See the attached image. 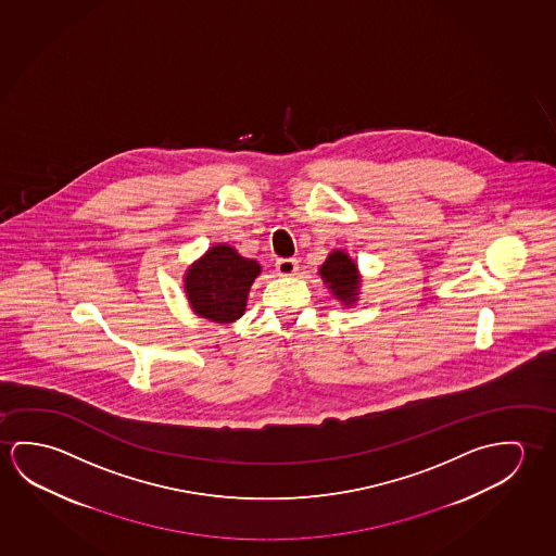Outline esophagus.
I'll return each instance as SVG.
<instances>
[{
	"label": "esophagus",
	"mask_w": 556,
	"mask_h": 556,
	"mask_svg": "<svg viewBox=\"0 0 556 556\" xmlns=\"http://www.w3.org/2000/svg\"><path fill=\"white\" fill-rule=\"evenodd\" d=\"M276 270L282 276H291V274L298 273V261L295 258H278Z\"/></svg>",
	"instance_id": "1"
}]
</instances>
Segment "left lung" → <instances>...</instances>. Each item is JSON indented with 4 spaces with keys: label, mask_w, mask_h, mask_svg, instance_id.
<instances>
[{
    "label": "left lung",
    "mask_w": 556,
    "mask_h": 556,
    "mask_svg": "<svg viewBox=\"0 0 556 556\" xmlns=\"http://www.w3.org/2000/svg\"><path fill=\"white\" fill-rule=\"evenodd\" d=\"M320 276L332 288L336 298H340L345 303L355 301L359 276H357L355 263L345 253L334 251L332 255L328 256L327 263L320 268Z\"/></svg>",
    "instance_id": "1"
}]
</instances>
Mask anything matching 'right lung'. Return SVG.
Wrapping results in <instances>:
<instances>
[{"mask_svg": "<svg viewBox=\"0 0 556 556\" xmlns=\"http://www.w3.org/2000/svg\"><path fill=\"white\" fill-rule=\"evenodd\" d=\"M258 273L256 261L239 256L228 245H216L187 274V298L204 318L231 323L243 315L249 288Z\"/></svg>", "mask_w": 556, "mask_h": 556, "instance_id": "obj_1", "label": "right lung"}]
</instances>
